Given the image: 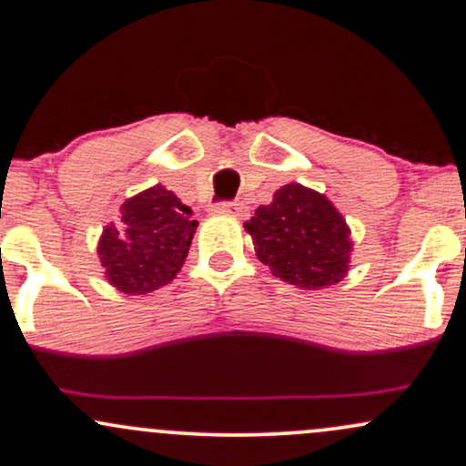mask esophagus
Wrapping results in <instances>:
<instances>
[{"label":"esophagus","mask_w":466,"mask_h":466,"mask_svg":"<svg viewBox=\"0 0 466 466\" xmlns=\"http://www.w3.org/2000/svg\"><path fill=\"white\" fill-rule=\"evenodd\" d=\"M218 213H228V216H244L247 213V207L239 205V202H219L216 207Z\"/></svg>","instance_id":"1"}]
</instances>
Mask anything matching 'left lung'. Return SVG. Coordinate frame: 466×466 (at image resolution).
<instances>
[{
	"label": "left lung",
	"instance_id": "1",
	"mask_svg": "<svg viewBox=\"0 0 466 466\" xmlns=\"http://www.w3.org/2000/svg\"><path fill=\"white\" fill-rule=\"evenodd\" d=\"M244 228L259 261L297 289H328L348 273L352 242L346 219L308 187L292 182L277 189L273 202L261 205Z\"/></svg>",
	"mask_w": 466,
	"mask_h": 466
}]
</instances>
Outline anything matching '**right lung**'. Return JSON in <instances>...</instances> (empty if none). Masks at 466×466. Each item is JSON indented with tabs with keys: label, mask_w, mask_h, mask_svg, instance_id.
Listing matches in <instances>:
<instances>
[{
	"label": "right lung",
	"mask_w": 466,
	"mask_h": 466,
	"mask_svg": "<svg viewBox=\"0 0 466 466\" xmlns=\"http://www.w3.org/2000/svg\"><path fill=\"white\" fill-rule=\"evenodd\" d=\"M189 207L163 185L129 198L120 207V227L98 239L106 277L125 295H147L174 279L189 253L198 222Z\"/></svg>",
	"instance_id": "add662e5"
}]
</instances>
